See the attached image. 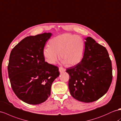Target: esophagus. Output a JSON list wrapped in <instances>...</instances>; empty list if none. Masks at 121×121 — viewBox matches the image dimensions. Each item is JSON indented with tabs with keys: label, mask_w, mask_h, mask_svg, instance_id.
I'll list each match as a JSON object with an SVG mask.
<instances>
[{
	"label": "esophagus",
	"mask_w": 121,
	"mask_h": 121,
	"mask_svg": "<svg viewBox=\"0 0 121 121\" xmlns=\"http://www.w3.org/2000/svg\"><path fill=\"white\" fill-rule=\"evenodd\" d=\"M59 72L60 73H62V72H65V69H64V68H63V67H60L59 68Z\"/></svg>",
	"instance_id": "obj_1"
}]
</instances>
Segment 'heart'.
I'll use <instances>...</instances> for the list:
<instances>
[{
  "label": "heart",
  "mask_w": 121,
  "mask_h": 121,
  "mask_svg": "<svg viewBox=\"0 0 121 121\" xmlns=\"http://www.w3.org/2000/svg\"><path fill=\"white\" fill-rule=\"evenodd\" d=\"M49 44L43 48V55L51 64L57 62L60 54L63 64L73 66L82 60L84 54V40L78 35L63 34L51 39Z\"/></svg>",
  "instance_id": "obj_1"
}]
</instances>
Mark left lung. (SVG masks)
Returning a JSON list of instances; mask_svg holds the SVG:
<instances>
[{"label":"left lung","mask_w":121,"mask_h":121,"mask_svg":"<svg viewBox=\"0 0 121 121\" xmlns=\"http://www.w3.org/2000/svg\"><path fill=\"white\" fill-rule=\"evenodd\" d=\"M81 61L67 68L70 95L85 103L98 100L107 92L112 80L111 61L106 48L91 37L85 39Z\"/></svg>","instance_id":"left-lung-1"}]
</instances>
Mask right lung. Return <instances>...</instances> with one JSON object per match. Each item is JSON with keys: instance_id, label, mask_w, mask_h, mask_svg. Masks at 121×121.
<instances>
[{"instance_id": "right-lung-1", "label": "right lung", "mask_w": 121, "mask_h": 121, "mask_svg": "<svg viewBox=\"0 0 121 121\" xmlns=\"http://www.w3.org/2000/svg\"><path fill=\"white\" fill-rule=\"evenodd\" d=\"M52 34L29 36L12 49L8 66L11 87L17 97L29 104L45 102L59 76L58 67L45 61L43 49Z\"/></svg>"}]
</instances>
